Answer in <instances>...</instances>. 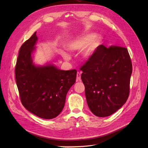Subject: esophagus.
Instances as JSON below:
<instances>
[{
  "label": "esophagus",
  "instance_id": "34e87169",
  "mask_svg": "<svg viewBox=\"0 0 148 148\" xmlns=\"http://www.w3.org/2000/svg\"><path fill=\"white\" fill-rule=\"evenodd\" d=\"M77 81H81V73L80 72L77 73Z\"/></svg>",
  "mask_w": 148,
  "mask_h": 148
}]
</instances>
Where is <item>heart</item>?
I'll use <instances>...</instances> for the list:
<instances>
[{"label":"heart","instance_id":"heart-1","mask_svg":"<svg viewBox=\"0 0 148 148\" xmlns=\"http://www.w3.org/2000/svg\"><path fill=\"white\" fill-rule=\"evenodd\" d=\"M93 34L77 36L68 40L65 42V47L67 50L70 51H79L83 48L81 52L82 58L85 60H88L91 58L98 46L102 43L101 38L94 36L93 38ZM62 56L66 60L70 59L69 55L65 51L62 52Z\"/></svg>","mask_w":148,"mask_h":148}]
</instances>
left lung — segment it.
Returning a JSON list of instances; mask_svg holds the SVG:
<instances>
[{
    "mask_svg": "<svg viewBox=\"0 0 148 148\" xmlns=\"http://www.w3.org/2000/svg\"><path fill=\"white\" fill-rule=\"evenodd\" d=\"M80 69L87 103L95 116L107 117L126 103L132 73L127 48L101 45Z\"/></svg>",
    "mask_w": 148,
    "mask_h": 148,
    "instance_id": "left-lung-1",
    "label": "left lung"
}]
</instances>
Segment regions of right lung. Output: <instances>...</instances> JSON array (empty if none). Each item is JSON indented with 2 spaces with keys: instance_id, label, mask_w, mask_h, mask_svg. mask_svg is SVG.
Masks as SVG:
<instances>
[{
  "instance_id": "add662e5",
  "label": "right lung",
  "mask_w": 148,
  "mask_h": 148,
  "mask_svg": "<svg viewBox=\"0 0 148 148\" xmlns=\"http://www.w3.org/2000/svg\"><path fill=\"white\" fill-rule=\"evenodd\" d=\"M37 41L35 32L21 46L15 79L23 106L38 117L51 119L63 110L67 93L75 82L77 70L64 71L50 63L35 65L32 54Z\"/></svg>"
}]
</instances>
